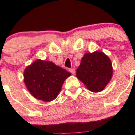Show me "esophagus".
Segmentation results:
<instances>
[{
    "label": "esophagus",
    "mask_w": 135,
    "mask_h": 135,
    "mask_svg": "<svg viewBox=\"0 0 135 135\" xmlns=\"http://www.w3.org/2000/svg\"><path fill=\"white\" fill-rule=\"evenodd\" d=\"M69 71H70V73L73 74H74L76 73V70L74 69H69Z\"/></svg>",
    "instance_id": "34e87169"
}]
</instances>
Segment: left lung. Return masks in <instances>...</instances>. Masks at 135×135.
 <instances>
[{
    "label": "left lung",
    "mask_w": 135,
    "mask_h": 135,
    "mask_svg": "<svg viewBox=\"0 0 135 135\" xmlns=\"http://www.w3.org/2000/svg\"><path fill=\"white\" fill-rule=\"evenodd\" d=\"M76 74L88 90L93 93L100 92L112 77V62L108 55L102 51L86 53L81 59Z\"/></svg>",
    "instance_id": "obj_1"
}]
</instances>
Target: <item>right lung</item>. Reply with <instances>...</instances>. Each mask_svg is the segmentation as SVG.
<instances>
[{
    "mask_svg": "<svg viewBox=\"0 0 135 135\" xmlns=\"http://www.w3.org/2000/svg\"><path fill=\"white\" fill-rule=\"evenodd\" d=\"M70 75L54 62L40 59L27 66L23 73L24 82L30 93L46 103L56 99L65 80Z\"/></svg>",
    "mask_w": 135,
    "mask_h": 135,
    "instance_id": "obj_1",
    "label": "right lung"
}]
</instances>
